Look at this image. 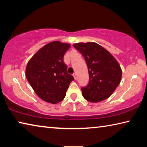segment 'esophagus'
I'll list each match as a JSON object with an SVG mask.
<instances>
[{
	"label": "esophagus",
	"mask_w": 147,
	"mask_h": 147,
	"mask_svg": "<svg viewBox=\"0 0 147 147\" xmlns=\"http://www.w3.org/2000/svg\"><path fill=\"white\" fill-rule=\"evenodd\" d=\"M73 76H74V79L76 80V78H77V77H76V73H73Z\"/></svg>",
	"instance_id": "obj_1"
}]
</instances>
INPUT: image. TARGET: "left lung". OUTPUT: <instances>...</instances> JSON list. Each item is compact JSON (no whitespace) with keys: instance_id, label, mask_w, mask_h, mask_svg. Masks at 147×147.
<instances>
[{"instance_id":"8db88e82","label":"left lung","mask_w":147,"mask_h":147,"mask_svg":"<svg viewBox=\"0 0 147 147\" xmlns=\"http://www.w3.org/2000/svg\"><path fill=\"white\" fill-rule=\"evenodd\" d=\"M73 47L84 56L88 66L89 83L82 87L84 98L98 102L108 98L120 83L122 71L114 57L95 43L74 44Z\"/></svg>"}]
</instances>
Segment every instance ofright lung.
I'll use <instances>...</instances> for the list:
<instances>
[{"instance_id": "right-lung-1", "label": "right lung", "mask_w": 147, "mask_h": 147, "mask_svg": "<svg viewBox=\"0 0 147 147\" xmlns=\"http://www.w3.org/2000/svg\"><path fill=\"white\" fill-rule=\"evenodd\" d=\"M70 45L53 41L39 50L28 61L26 76L39 98L51 104L63 100L74 77L67 73L65 53Z\"/></svg>"}]
</instances>
